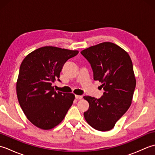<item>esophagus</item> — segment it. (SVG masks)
I'll return each mask as SVG.
<instances>
[{"label": "esophagus", "mask_w": 155, "mask_h": 155, "mask_svg": "<svg viewBox=\"0 0 155 155\" xmlns=\"http://www.w3.org/2000/svg\"><path fill=\"white\" fill-rule=\"evenodd\" d=\"M82 98H83L82 95H75V98H77V99H81Z\"/></svg>", "instance_id": "obj_1"}]
</instances>
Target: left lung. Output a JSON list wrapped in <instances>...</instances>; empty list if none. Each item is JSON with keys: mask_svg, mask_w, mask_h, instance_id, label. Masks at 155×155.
Here are the masks:
<instances>
[{"mask_svg": "<svg viewBox=\"0 0 155 155\" xmlns=\"http://www.w3.org/2000/svg\"><path fill=\"white\" fill-rule=\"evenodd\" d=\"M81 53L90 63L94 80L101 82L104 90L98 99L84 97L89 103L84 118L94 129L110 130L132 103L136 87L132 61L126 51L109 42L93 46Z\"/></svg>", "mask_w": 155, "mask_h": 155, "instance_id": "obj_1", "label": "left lung"}]
</instances>
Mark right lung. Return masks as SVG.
I'll return each instance as SVG.
<instances>
[{
    "label": "right lung",
    "mask_w": 155,
    "mask_h": 155,
    "mask_svg": "<svg viewBox=\"0 0 155 155\" xmlns=\"http://www.w3.org/2000/svg\"><path fill=\"white\" fill-rule=\"evenodd\" d=\"M78 53V51L44 47L32 51L22 61L16 94L26 117L36 127L44 130L54 128L72 106L74 95L57 93L52 84L56 79L61 82L64 63Z\"/></svg>",
    "instance_id": "obj_1"
}]
</instances>
